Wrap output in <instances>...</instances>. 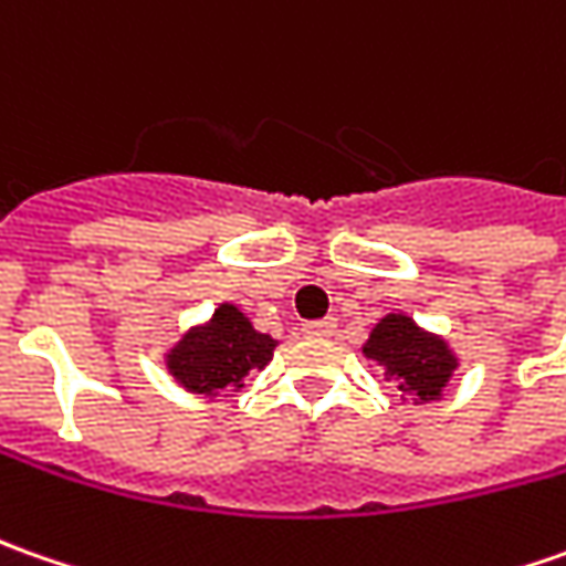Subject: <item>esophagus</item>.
Returning a JSON list of instances; mask_svg holds the SVG:
<instances>
[{
  "label": "esophagus",
  "mask_w": 566,
  "mask_h": 566,
  "mask_svg": "<svg viewBox=\"0 0 566 566\" xmlns=\"http://www.w3.org/2000/svg\"><path fill=\"white\" fill-rule=\"evenodd\" d=\"M335 328H338V322L328 316V319L306 322L303 325V335H310V338H328V335H335Z\"/></svg>",
  "instance_id": "34e87169"
}]
</instances>
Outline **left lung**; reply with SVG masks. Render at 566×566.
Masks as SVG:
<instances>
[{
	"mask_svg": "<svg viewBox=\"0 0 566 566\" xmlns=\"http://www.w3.org/2000/svg\"><path fill=\"white\" fill-rule=\"evenodd\" d=\"M363 354L379 363L385 379L398 381V391L410 395L413 403L441 400L460 366L448 342L436 332L419 328L407 313L381 316L363 344Z\"/></svg>",
	"mask_w": 566,
	"mask_h": 566,
	"instance_id": "obj_1",
	"label": "left lung"
}]
</instances>
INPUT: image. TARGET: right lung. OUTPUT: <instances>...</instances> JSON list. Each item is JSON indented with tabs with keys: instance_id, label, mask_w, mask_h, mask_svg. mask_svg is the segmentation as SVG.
<instances>
[{
	"instance_id": "1",
	"label": "right lung",
	"mask_w": 566,
	"mask_h": 566,
	"mask_svg": "<svg viewBox=\"0 0 566 566\" xmlns=\"http://www.w3.org/2000/svg\"><path fill=\"white\" fill-rule=\"evenodd\" d=\"M275 344L234 303H219L209 319L187 328L181 342L168 347L166 369L190 395L216 398L224 388H244L250 369H265Z\"/></svg>"
}]
</instances>
